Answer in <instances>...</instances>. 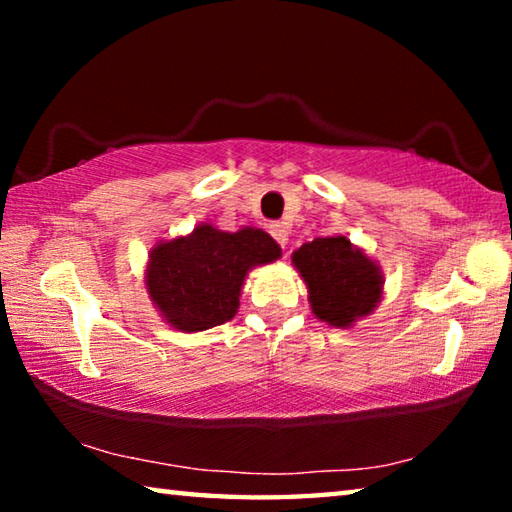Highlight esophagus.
<instances>
[{"mask_svg":"<svg viewBox=\"0 0 512 512\" xmlns=\"http://www.w3.org/2000/svg\"><path fill=\"white\" fill-rule=\"evenodd\" d=\"M268 232H271L273 235V239L277 241V244H280L282 248L289 244V228L284 223H271L268 225Z\"/></svg>","mask_w":512,"mask_h":512,"instance_id":"obj_1","label":"esophagus"}]
</instances>
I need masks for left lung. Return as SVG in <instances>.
Masks as SVG:
<instances>
[{
    "label": "left lung",
    "mask_w": 512,
    "mask_h": 512,
    "mask_svg": "<svg viewBox=\"0 0 512 512\" xmlns=\"http://www.w3.org/2000/svg\"><path fill=\"white\" fill-rule=\"evenodd\" d=\"M291 262L307 284L314 316L332 327H352L384 298V275L348 237H318L293 250Z\"/></svg>",
    "instance_id": "8db88e82"
}]
</instances>
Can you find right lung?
I'll use <instances>...</instances> for the list:
<instances>
[{
  "label": "right lung",
  "instance_id": "1",
  "mask_svg": "<svg viewBox=\"0 0 512 512\" xmlns=\"http://www.w3.org/2000/svg\"><path fill=\"white\" fill-rule=\"evenodd\" d=\"M280 257L282 248L264 230L246 225L225 232L201 223L151 248L144 284L164 323L178 332H203L235 318L246 275Z\"/></svg>",
  "mask_w": 512,
  "mask_h": 512
}]
</instances>
